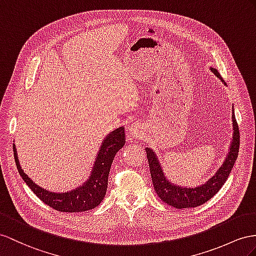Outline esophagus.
Returning a JSON list of instances; mask_svg holds the SVG:
<instances>
[{
  "mask_svg": "<svg viewBox=\"0 0 256 256\" xmlns=\"http://www.w3.org/2000/svg\"><path fill=\"white\" fill-rule=\"evenodd\" d=\"M128 134L130 136L136 137V138H137V137L142 136V134H144V128H142V124L140 122H135L133 124H130V126L128 128Z\"/></svg>",
  "mask_w": 256,
  "mask_h": 256,
  "instance_id": "obj_1",
  "label": "esophagus"
}]
</instances>
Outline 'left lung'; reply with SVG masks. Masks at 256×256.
<instances>
[{
	"label": "left lung",
	"mask_w": 256,
	"mask_h": 256,
	"mask_svg": "<svg viewBox=\"0 0 256 256\" xmlns=\"http://www.w3.org/2000/svg\"><path fill=\"white\" fill-rule=\"evenodd\" d=\"M213 74L220 78V81L225 83L222 80L220 72L211 68ZM232 126H234V134H232V142L230 145V150L227 158L220 170L218 171L211 180H208L206 184H203L199 187L196 188H186L173 185L171 182H168L166 178L163 170L161 168L160 162L156 158V154L152 149L146 148L147 158L149 163L150 174H152V180L154 188L158 194L159 198L164 201L168 204L176 208H196L203 203H206L210 199L214 196L216 194L220 192L222 186L227 180L229 173L232 172V168L236 160L238 158L239 152V145H240V134H239V128L237 120L232 111Z\"/></svg>",
	"instance_id": "obj_1"
}]
</instances>
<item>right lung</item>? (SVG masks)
<instances>
[{"instance_id": "1", "label": "right lung", "mask_w": 256, "mask_h": 256, "mask_svg": "<svg viewBox=\"0 0 256 256\" xmlns=\"http://www.w3.org/2000/svg\"><path fill=\"white\" fill-rule=\"evenodd\" d=\"M124 144H126V130L123 126L108 134L98 152L93 172L90 178L81 187L62 194L48 192L34 184L19 164L15 144L12 145V150H14V158L18 172L34 194H36L45 204L57 211L74 213L88 211L100 206V203L104 200L108 187V176L111 164H112L116 154L124 146Z\"/></svg>"}]
</instances>
